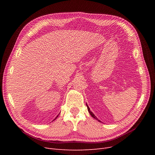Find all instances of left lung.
<instances>
[{
	"instance_id": "1",
	"label": "left lung",
	"mask_w": 155,
	"mask_h": 155,
	"mask_svg": "<svg viewBox=\"0 0 155 155\" xmlns=\"http://www.w3.org/2000/svg\"><path fill=\"white\" fill-rule=\"evenodd\" d=\"M86 105H87V109H88V111L89 112V113H90V114H91V115L92 116V117H94V119H97V120H99V122H101V120H99L98 119H97V117H96V116H95L94 114V113H93L92 112H91V110H90V108L88 107V105H87V104H86Z\"/></svg>"
}]
</instances>
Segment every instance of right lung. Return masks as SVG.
<instances>
[{"mask_svg": "<svg viewBox=\"0 0 155 155\" xmlns=\"http://www.w3.org/2000/svg\"><path fill=\"white\" fill-rule=\"evenodd\" d=\"M58 116H56V117H58ZM56 118H55L54 119H56Z\"/></svg>", "mask_w": 155, "mask_h": 155, "instance_id": "add662e5", "label": "right lung"}]
</instances>
